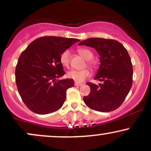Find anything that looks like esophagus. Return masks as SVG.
<instances>
[{
    "label": "esophagus",
    "instance_id": "obj_1",
    "mask_svg": "<svg viewBox=\"0 0 151 151\" xmlns=\"http://www.w3.org/2000/svg\"><path fill=\"white\" fill-rule=\"evenodd\" d=\"M74 85L77 86H81V85H82V83H77V82H75V83H74Z\"/></svg>",
    "mask_w": 151,
    "mask_h": 151
}]
</instances>
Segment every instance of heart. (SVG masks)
I'll use <instances>...</instances> for the list:
<instances>
[{
	"mask_svg": "<svg viewBox=\"0 0 151 151\" xmlns=\"http://www.w3.org/2000/svg\"><path fill=\"white\" fill-rule=\"evenodd\" d=\"M78 52L81 57H83L86 60H90L93 58L92 52L86 48H79L78 50ZM60 62L62 65L65 67H69L70 63V50H66L60 55ZM89 66L92 67V64L91 62H88ZM90 76V72L89 70H70L67 73V77L69 79H72L76 82H82L84 79Z\"/></svg>",
	"mask_w": 151,
	"mask_h": 151,
	"instance_id": "heart-1",
	"label": "heart"
}]
</instances>
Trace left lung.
<instances>
[{
  "instance_id": "obj_1",
  "label": "left lung",
  "mask_w": 151,
  "mask_h": 151,
  "mask_svg": "<svg viewBox=\"0 0 151 151\" xmlns=\"http://www.w3.org/2000/svg\"><path fill=\"white\" fill-rule=\"evenodd\" d=\"M94 48L99 55L100 65L94 79L102 81L99 85L86 83L91 91L84 96L90 109L109 112L121 105L133 84V66L127 50L116 40L91 37L79 43Z\"/></svg>"
}]
</instances>
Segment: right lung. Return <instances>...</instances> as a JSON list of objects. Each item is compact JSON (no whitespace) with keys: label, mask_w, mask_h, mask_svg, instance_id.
<instances>
[{"label":"right lung","mask_w":151,"mask_h":151,"mask_svg":"<svg viewBox=\"0 0 151 151\" xmlns=\"http://www.w3.org/2000/svg\"><path fill=\"white\" fill-rule=\"evenodd\" d=\"M79 41L76 38L41 37L21 53L15 68V82L24 104L34 113L50 114L62 106L66 91L74 81L56 80L65 74L60 55Z\"/></svg>","instance_id":"1"}]
</instances>
